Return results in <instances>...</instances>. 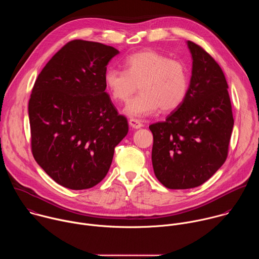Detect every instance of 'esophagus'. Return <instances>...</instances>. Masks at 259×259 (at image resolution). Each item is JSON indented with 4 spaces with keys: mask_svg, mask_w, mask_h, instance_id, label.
<instances>
[{
    "mask_svg": "<svg viewBox=\"0 0 259 259\" xmlns=\"http://www.w3.org/2000/svg\"><path fill=\"white\" fill-rule=\"evenodd\" d=\"M129 125H130L133 129H139V128L143 127V124L141 123V121H139V120H137V119H130Z\"/></svg>",
    "mask_w": 259,
    "mask_h": 259,
    "instance_id": "34e87169",
    "label": "esophagus"
}]
</instances>
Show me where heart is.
<instances>
[{
    "instance_id": "1",
    "label": "heart",
    "mask_w": 259,
    "mask_h": 259,
    "mask_svg": "<svg viewBox=\"0 0 259 259\" xmlns=\"http://www.w3.org/2000/svg\"><path fill=\"white\" fill-rule=\"evenodd\" d=\"M124 67L125 70L107 68L103 82L109 97L118 102L127 101L139 85L141 93L125 106L126 116L143 118L160 108L171 112L186 100L190 77L183 62L146 50L127 57Z\"/></svg>"
}]
</instances>
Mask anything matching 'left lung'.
<instances>
[{
	"label": "left lung",
	"mask_w": 259,
	"mask_h": 259,
	"mask_svg": "<svg viewBox=\"0 0 259 259\" xmlns=\"http://www.w3.org/2000/svg\"><path fill=\"white\" fill-rule=\"evenodd\" d=\"M187 44L193 59L187 98L165 122L150 126L155 175L172 190L197 188L224 165L234 127L223 69L199 45Z\"/></svg>",
	"instance_id": "8db88e82"
}]
</instances>
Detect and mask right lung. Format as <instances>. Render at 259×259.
<instances>
[{
	"label": "right lung",
	"instance_id": "obj_1",
	"mask_svg": "<svg viewBox=\"0 0 259 259\" xmlns=\"http://www.w3.org/2000/svg\"><path fill=\"white\" fill-rule=\"evenodd\" d=\"M119 54L101 43L73 40L45 65L28 102L31 151L60 186L93 188L107 174L115 147L128 133L105 92L106 65Z\"/></svg>",
	"mask_w": 259,
	"mask_h": 259
}]
</instances>
